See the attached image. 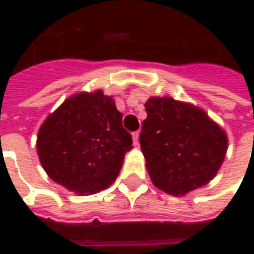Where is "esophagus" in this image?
<instances>
[{
    "instance_id": "1",
    "label": "esophagus",
    "mask_w": 254,
    "mask_h": 254,
    "mask_svg": "<svg viewBox=\"0 0 254 254\" xmlns=\"http://www.w3.org/2000/svg\"><path fill=\"white\" fill-rule=\"evenodd\" d=\"M132 138H133V144H134V145H138V132L132 133Z\"/></svg>"
}]
</instances>
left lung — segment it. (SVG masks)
Listing matches in <instances>:
<instances>
[{"mask_svg":"<svg viewBox=\"0 0 254 254\" xmlns=\"http://www.w3.org/2000/svg\"><path fill=\"white\" fill-rule=\"evenodd\" d=\"M140 145L151 181L160 190L184 196L216 176L227 151V136L196 106L165 98L145 103Z\"/></svg>","mask_w":254,"mask_h":254,"instance_id":"1","label":"left lung"}]
</instances>
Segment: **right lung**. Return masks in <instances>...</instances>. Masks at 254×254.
<instances>
[{
	"label": "right lung",
	"instance_id": "add662e5",
	"mask_svg": "<svg viewBox=\"0 0 254 254\" xmlns=\"http://www.w3.org/2000/svg\"><path fill=\"white\" fill-rule=\"evenodd\" d=\"M36 149L53 181L77 194H94L116 181L132 136L113 96L98 89L72 95L47 117Z\"/></svg>",
	"mask_w": 254,
	"mask_h": 254
}]
</instances>
